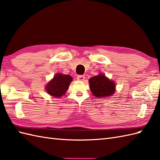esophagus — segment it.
Masks as SVG:
<instances>
[{"label":"esophagus","mask_w":160,"mask_h":160,"mask_svg":"<svg viewBox=\"0 0 160 160\" xmlns=\"http://www.w3.org/2000/svg\"><path fill=\"white\" fill-rule=\"evenodd\" d=\"M77 79L78 81H84V79H85V77L83 76V75H79V76H78V77H77Z\"/></svg>","instance_id":"34e87169"}]
</instances>
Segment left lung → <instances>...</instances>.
Instances as JSON below:
<instances>
[{"instance_id":"1","label":"left lung","mask_w":160,"mask_h":160,"mask_svg":"<svg viewBox=\"0 0 160 160\" xmlns=\"http://www.w3.org/2000/svg\"><path fill=\"white\" fill-rule=\"evenodd\" d=\"M90 88L96 97H107L112 96L116 90L115 83L104 74H99L89 79Z\"/></svg>"}]
</instances>
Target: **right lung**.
<instances>
[{
	"mask_svg": "<svg viewBox=\"0 0 160 160\" xmlns=\"http://www.w3.org/2000/svg\"><path fill=\"white\" fill-rule=\"evenodd\" d=\"M72 81V77L68 74H56L53 79L46 86V90L48 94L52 97H61L68 90L69 85Z\"/></svg>",
	"mask_w": 160,
	"mask_h": 160,
	"instance_id": "add662e5",
	"label": "right lung"
}]
</instances>
